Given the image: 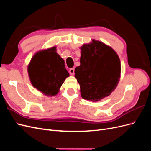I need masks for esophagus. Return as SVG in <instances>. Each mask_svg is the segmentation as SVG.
<instances>
[{
	"label": "esophagus",
	"mask_w": 151,
	"mask_h": 151,
	"mask_svg": "<svg viewBox=\"0 0 151 151\" xmlns=\"http://www.w3.org/2000/svg\"><path fill=\"white\" fill-rule=\"evenodd\" d=\"M69 72H70V74L72 76L74 75V68H70Z\"/></svg>",
	"instance_id": "1"
}]
</instances>
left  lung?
<instances>
[{
  "label": "left lung",
  "instance_id": "left-lung-1",
  "mask_svg": "<svg viewBox=\"0 0 151 151\" xmlns=\"http://www.w3.org/2000/svg\"><path fill=\"white\" fill-rule=\"evenodd\" d=\"M80 49L81 65L75 69L81 97L93 102L108 96L115 90L121 76L120 60L111 47L92 40Z\"/></svg>",
  "mask_w": 151,
  "mask_h": 151
}]
</instances>
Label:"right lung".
Listing matches in <instances>:
<instances>
[{
	"label": "right lung",
	"instance_id": "add662e5",
	"mask_svg": "<svg viewBox=\"0 0 151 151\" xmlns=\"http://www.w3.org/2000/svg\"><path fill=\"white\" fill-rule=\"evenodd\" d=\"M28 72L34 88L48 97L56 96L69 76L55 46L36 52L29 63Z\"/></svg>",
	"mask_w": 151,
	"mask_h": 151
}]
</instances>
